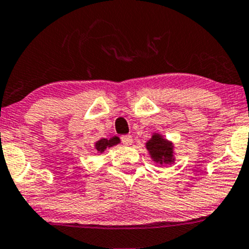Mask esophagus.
<instances>
[{"label":"esophagus","mask_w":249,"mask_h":249,"mask_svg":"<svg viewBox=\"0 0 249 249\" xmlns=\"http://www.w3.org/2000/svg\"><path fill=\"white\" fill-rule=\"evenodd\" d=\"M122 143L125 145H130L132 143V136H130V135H124V136H122Z\"/></svg>","instance_id":"1"}]
</instances>
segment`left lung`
<instances>
[{
    "instance_id": "left-lung-1",
    "label": "left lung",
    "mask_w": 249,
    "mask_h": 249,
    "mask_svg": "<svg viewBox=\"0 0 249 249\" xmlns=\"http://www.w3.org/2000/svg\"><path fill=\"white\" fill-rule=\"evenodd\" d=\"M147 149L149 150L150 155L154 161L160 164H171L173 160L172 144L162 139L160 135H153V137L147 142Z\"/></svg>"
}]
</instances>
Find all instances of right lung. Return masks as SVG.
Instances as JSON below:
<instances>
[{
	"label": "right lung",
	"instance_id": "add662e5",
	"mask_svg": "<svg viewBox=\"0 0 249 249\" xmlns=\"http://www.w3.org/2000/svg\"><path fill=\"white\" fill-rule=\"evenodd\" d=\"M117 143H119V139H118L117 136L112 137L110 140L102 139V140H100L99 142H96V149H97V152L102 153V152H105V149H106L107 147H112V145L117 144Z\"/></svg>",
	"mask_w": 249,
	"mask_h": 249
}]
</instances>
